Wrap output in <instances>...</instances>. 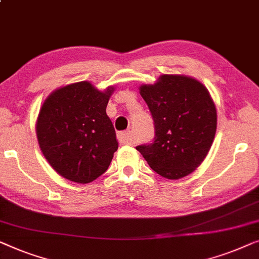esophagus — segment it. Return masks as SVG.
I'll return each mask as SVG.
<instances>
[{
  "label": "esophagus",
  "instance_id": "obj_1",
  "mask_svg": "<svg viewBox=\"0 0 259 259\" xmlns=\"http://www.w3.org/2000/svg\"><path fill=\"white\" fill-rule=\"evenodd\" d=\"M117 138H118L119 143L129 144L130 143V131H125V133H119L117 135Z\"/></svg>",
  "mask_w": 259,
  "mask_h": 259
}]
</instances>
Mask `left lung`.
<instances>
[{"mask_svg":"<svg viewBox=\"0 0 259 259\" xmlns=\"http://www.w3.org/2000/svg\"><path fill=\"white\" fill-rule=\"evenodd\" d=\"M140 94L155 122V140L136 149L154 171L181 180L197 169L212 145L217 110L206 87L190 76L161 75Z\"/></svg>","mask_w":259,"mask_h":259,"instance_id":"left-lung-1","label":"left lung"}]
</instances>
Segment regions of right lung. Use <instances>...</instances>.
Listing matches in <instances>:
<instances>
[{
    "label": "right lung",
    "mask_w": 259,
    "mask_h": 259,
    "mask_svg": "<svg viewBox=\"0 0 259 259\" xmlns=\"http://www.w3.org/2000/svg\"><path fill=\"white\" fill-rule=\"evenodd\" d=\"M115 92L88 81L61 87L39 109L36 136L43 156L60 176L87 184L104 174L118 149L107 104Z\"/></svg>",
    "instance_id": "obj_1"
}]
</instances>
